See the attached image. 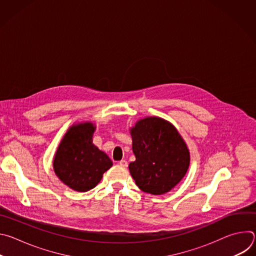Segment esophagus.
<instances>
[{
    "instance_id": "1",
    "label": "esophagus",
    "mask_w": 256,
    "mask_h": 256,
    "mask_svg": "<svg viewBox=\"0 0 256 256\" xmlns=\"http://www.w3.org/2000/svg\"><path fill=\"white\" fill-rule=\"evenodd\" d=\"M118 164H120V166H122V167H128V162H126V160H122V161H120V162H118Z\"/></svg>"
}]
</instances>
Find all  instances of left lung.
<instances>
[{"label": "left lung", "instance_id": "1", "mask_svg": "<svg viewBox=\"0 0 256 256\" xmlns=\"http://www.w3.org/2000/svg\"><path fill=\"white\" fill-rule=\"evenodd\" d=\"M136 161L128 165L136 184L144 192L164 194L188 170L190 154L176 128L158 116H147L130 128Z\"/></svg>", "mask_w": 256, "mask_h": 256}]
</instances>
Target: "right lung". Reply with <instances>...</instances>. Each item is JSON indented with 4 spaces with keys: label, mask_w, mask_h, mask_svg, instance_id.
<instances>
[{
    "label": "right lung",
    "mask_w": 256,
    "mask_h": 256,
    "mask_svg": "<svg viewBox=\"0 0 256 256\" xmlns=\"http://www.w3.org/2000/svg\"><path fill=\"white\" fill-rule=\"evenodd\" d=\"M95 124L81 122L68 128L54 154L56 175L70 190L85 192L94 188L112 161L93 144Z\"/></svg>",
    "instance_id": "add662e5"
}]
</instances>
